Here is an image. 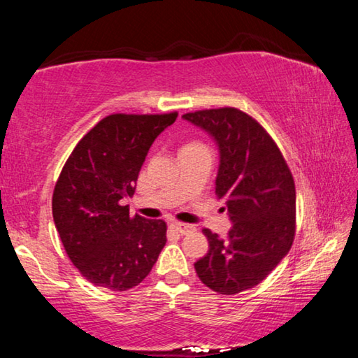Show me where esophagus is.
Listing matches in <instances>:
<instances>
[{
    "label": "esophagus",
    "mask_w": 358,
    "mask_h": 358,
    "mask_svg": "<svg viewBox=\"0 0 358 358\" xmlns=\"http://www.w3.org/2000/svg\"><path fill=\"white\" fill-rule=\"evenodd\" d=\"M173 229L180 232L181 235H186L192 232V230H196V227L191 226V224H186V222H173Z\"/></svg>",
    "instance_id": "esophagus-1"
}]
</instances>
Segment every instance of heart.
<instances>
[{"mask_svg":"<svg viewBox=\"0 0 358 358\" xmlns=\"http://www.w3.org/2000/svg\"><path fill=\"white\" fill-rule=\"evenodd\" d=\"M192 145H201V143H196V142H194V143H187L186 147H192Z\"/></svg>","mask_w":358,"mask_h":358,"instance_id":"1","label":"heart"}]
</instances>
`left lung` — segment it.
Listing matches in <instances>:
<instances>
[{
  "label": "left lung",
  "instance_id": "1",
  "mask_svg": "<svg viewBox=\"0 0 358 358\" xmlns=\"http://www.w3.org/2000/svg\"><path fill=\"white\" fill-rule=\"evenodd\" d=\"M183 118L208 132L220 148L215 192L232 221L227 238L202 230L210 250L194 268L217 294L243 292L262 282L292 246V173L268 132L238 108L197 110Z\"/></svg>",
  "mask_w": 358,
  "mask_h": 358
}]
</instances>
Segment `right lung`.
<instances>
[{
    "label": "right lung",
    "instance_id": "obj_1",
    "mask_svg": "<svg viewBox=\"0 0 358 358\" xmlns=\"http://www.w3.org/2000/svg\"><path fill=\"white\" fill-rule=\"evenodd\" d=\"M177 117L108 115L83 136L59 173L53 221L71 262L94 286H137L166 245V222L131 216L121 199L134 194L151 143Z\"/></svg>",
    "mask_w": 358,
    "mask_h": 358
}]
</instances>
